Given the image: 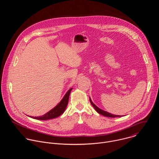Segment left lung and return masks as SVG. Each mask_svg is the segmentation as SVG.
Here are the masks:
<instances>
[{"instance_id":"8db88e82","label":"left lung","mask_w":159,"mask_h":159,"mask_svg":"<svg viewBox=\"0 0 159 159\" xmlns=\"http://www.w3.org/2000/svg\"><path fill=\"white\" fill-rule=\"evenodd\" d=\"M90 103H91L92 106L94 107V108L96 109V111L99 113V114L101 115H103L104 116H107V117H109V118H116V117H121V116H119V115H112V114H111V113H109L106 111H104L101 109H99V107H98L91 101V99H90Z\"/></svg>"}]
</instances>
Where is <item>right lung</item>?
Here are the masks:
<instances>
[{"mask_svg": "<svg viewBox=\"0 0 159 159\" xmlns=\"http://www.w3.org/2000/svg\"><path fill=\"white\" fill-rule=\"evenodd\" d=\"M72 89H70L69 90V91L66 93V94L64 96L63 98L60 101V102L57 106H55L53 109L50 110L49 112L46 113V114L44 115L43 116H38V117H32V118L36 120H47L56 118L59 116H60L61 115H62L67 106L68 102H69V96Z\"/></svg>", "mask_w": 159, "mask_h": 159, "instance_id": "obj_1", "label": "right lung"}]
</instances>
